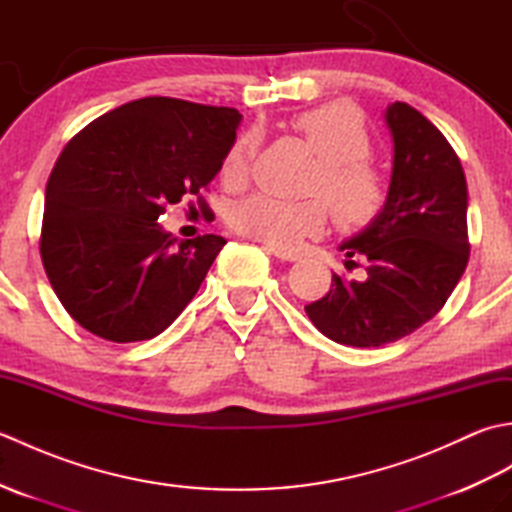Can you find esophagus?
<instances>
[{
	"label": "esophagus",
	"instance_id": "34e87169",
	"mask_svg": "<svg viewBox=\"0 0 512 512\" xmlns=\"http://www.w3.org/2000/svg\"><path fill=\"white\" fill-rule=\"evenodd\" d=\"M268 250H270V253H273L277 259H281V262H297V259H299V255H297V253H290V250H281V248H275V246H270Z\"/></svg>",
	"mask_w": 512,
	"mask_h": 512
}]
</instances>
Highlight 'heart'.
I'll use <instances>...</instances> for the list:
<instances>
[{
  "instance_id": "obj_1",
  "label": "heart",
  "mask_w": 512,
  "mask_h": 512,
  "mask_svg": "<svg viewBox=\"0 0 512 512\" xmlns=\"http://www.w3.org/2000/svg\"><path fill=\"white\" fill-rule=\"evenodd\" d=\"M292 125L319 156L310 178V193L321 198L295 202L266 193L250 195L235 204L228 217L235 231L275 248L292 250L306 237L323 231L328 206L343 228L372 224L385 209L389 189L383 173L369 162L372 138L361 110L352 103L334 101L299 114ZM255 147L253 134L235 140L222 165L226 182L246 176Z\"/></svg>"
}]
</instances>
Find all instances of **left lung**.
I'll return each instance as SVG.
<instances>
[{"label":"left lung","mask_w":512,"mask_h":512,"mask_svg":"<svg viewBox=\"0 0 512 512\" xmlns=\"http://www.w3.org/2000/svg\"><path fill=\"white\" fill-rule=\"evenodd\" d=\"M394 143L383 213L339 246L363 279L332 273L330 292L306 306L328 339L352 347L394 343L436 317L469 262L466 178L449 140L407 103H391Z\"/></svg>","instance_id":"8db88e82"}]
</instances>
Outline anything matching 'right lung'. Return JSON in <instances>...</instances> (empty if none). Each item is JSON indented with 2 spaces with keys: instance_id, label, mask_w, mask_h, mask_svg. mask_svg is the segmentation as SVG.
Returning <instances> with one entry per match:
<instances>
[{
  "instance_id": "add662e5",
  "label": "right lung",
  "mask_w": 512,
  "mask_h": 512,
  "mask_svg": "<svg viewBox=\"0 0 512 512\" xmlns=\"http://www.w3.org/2000/svg\"><path fill=\"white\" fill-rule=\"evenodd\" d=\"M242 114L147 96L76 134L46 187L41 259L63 308L105 341L165 332L198 292L226 239H180L167 204L200 195L222 169Z\"/></svg>"
}]
</instances>
